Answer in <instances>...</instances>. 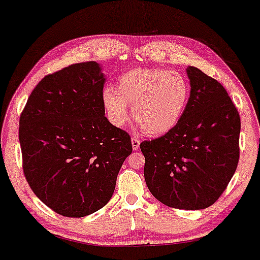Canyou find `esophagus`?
I'll return each mask as SVG.
<instances>
[{
	"label": "esophagus",
	"instance_id": "1",
	"mask_svg": "<svg viewBox=\"0 0 260 260\" xmlns=\"http://www.w3.org/2000/svg\"><path fill=\"white\" fill-rule=\"evenodd\" d=\"M132 147H133V149L134 151H137V149H139V147H140V139H138V138H132Z\"/></svg>",
	"mask_w": 260,
	"mask_h": 260
}]
</instances>
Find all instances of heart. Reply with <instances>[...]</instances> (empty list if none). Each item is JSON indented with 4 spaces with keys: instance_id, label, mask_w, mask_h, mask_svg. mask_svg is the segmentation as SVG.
Here are the masks:
<instances>
[{
    "instance_id": "b5f03b06",
    "label": "heart",
    "mask_w": 260,
    "mask_h": 260,
    "mask_svg": "<svg viewBox=\"0 0 260 260\" xmlns=\"http://www.w3.org/2000/svg\"><path fill=\"white\" fill-rule=\"evenodd\" d=\"M191 86L181 73L168 69L137 68L121 75L116 89L102 90V104L111 122L123 127L128 121L127 104L147 134H165L180 122L188 106Z\"/></svg>"
}]
</instances>
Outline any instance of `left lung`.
<instances>
[{"mask_svg":"<svg viewBox=\"0 0 260 260\" xmlns=\"http://www.w3.org/2000/svg\"><path fill=\"white\" fill-rule=\"evenodd\" d=\"M191 85L180 122L140 144L146 185L160 203L203 210L228 187L239 161L240 116L226 89L200 69H186Z\"/></svg>","mask_w":260,"mask_h":260,"instance_id":"left-lung-1","label":"left lung"}]
</instances>
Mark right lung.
Instances as JSON below:
<instances>
[{
	"label": "right lung",
	"mask_w": 260,
	"mask_h": 260,
	"mask_svg": "<svg viewBox=\"0 0 260 260\" xmlns=\"http://www.w3.org/2000/svg\"><path fill=\"white\" fill-rule=\"evenodd\" d=\"M98 62L71 64L38 83L20 116L23 172L56 213L81 218L112 198L131 137L105 116Z\"/></svg>",
	"instance_id": "add662e5"
}]
</instances>
